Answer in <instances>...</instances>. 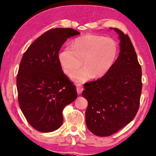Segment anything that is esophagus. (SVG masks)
I'll return each instance as SVG.
<instances>
[{
	"instance_id": "esophagus-1",
	"label": "esophagus",
	"mask_w": 156,
	"mask_h": 156,
	"mask_svg": "<svg viewBox=\"0 0 156 156\" xmlns=\"http://www.w3.org/2000/svg\"><path fill=\"white\" fill-rule=\"evenodd\" d=\"M83 90V87L81 84L76 85V91H77V93L78 94H80L82 92Z\"/></svg>"
}]
</instances>
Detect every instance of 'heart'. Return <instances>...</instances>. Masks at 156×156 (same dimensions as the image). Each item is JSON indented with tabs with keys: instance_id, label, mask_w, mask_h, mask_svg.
Instances as JSON below:
<instances>
[{
	"instance_id": "b5f03b06",
	"label": "heart",
	"mask_w": 156,
	"mask_h": 156,
	"mask_svg": "<svg viewBox=\"0 0 156 156\" xmlns=\"http://www.w3.org/2000/svg\"><path fill=\"white\" fill-rule=\"evenodd\" d=\"M117 54V45L112 39L86 35L76 39L73 48L63 49L58 59L68 76L73 74L83 63L84 67L72 76L75 82H83L93 77L104 76L112 68Z\"/></svg>"
}]
</instances>
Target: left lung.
Listing matches in <instances>:
<instances>
[{"label":"left lung","instance_id":"obj_1","mask_svg":"<svg viewBox=\"0 0 156 156\" xmlns=\"http://www.w3.org/2000/svg\"><path fill=\"white\" fill-rule=\"evenodd\" d=\"M113 30L120 39L119 57L104 76L84 83L82 94L88 103L87 127L98 136L116 133L133 121L142 93L141 66L133 43L129 35Z\"/></svg>","mask_w":156,"mask_h":156}]
</instances>
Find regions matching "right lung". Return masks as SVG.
<instances>
[{
	"instance_id": "1",
	"label": "right lung",
	"mask_w": 156,
	"mask_h": 156,
	"mask_svg": "<svg viewBox=\"0 0 156 156\" xmlns=\"http://www.w3.org/2000/svg\"><path fill=\"white\" fill-rule=\"evenodd\" d=\"M80 34L57 27L39 37L23 54L16 78L20 107L35 130L50 133L61 127L65 107L76 99L75 85L64 74L60 49L67 39Z\"/></svg>"
}]
</instances>
